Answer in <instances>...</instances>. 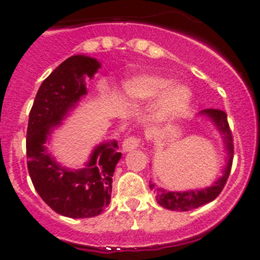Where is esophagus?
<instances>
[{"instance_id": "34e87169", "label": "esophagus", "mask_w": 260, "mask_h": 260, "mask_svg": "<svg viewBox=\"0 0 260 260\" xmlns=\"http://www.w3.org/2000/svg\"><path fill=\"white\" fill-rule=\"evenodd\" d=\"M141 143V138L138 137V136H131V137L125 138L124 141H123L122 143V148L124 152H128V151H133L135 148H137L138 146H140Z\"/></svg>"}]
</instances>
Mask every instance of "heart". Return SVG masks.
Listing matches in <instances>:
<instances>
[{
	"label": "heart",
	"mask_w": 260,
	"mask_h": 260,
	"mask_svg": "<svg viewBox=\"0 0 260 260\" xmlns=\"http://www.w3.org/2000/svg\"><path fill=\"white\" fill-rule=\"evenodd\" d=\"M169 86V81L158 77L135 78L125 84V91L135 99H149L158 95ZM191 91L186 85L179 84L165 91L161 101L162 112L165 114H181L188 106Z\"/></svg>",
	"instance_id": "heart-1"
}]
</instances>
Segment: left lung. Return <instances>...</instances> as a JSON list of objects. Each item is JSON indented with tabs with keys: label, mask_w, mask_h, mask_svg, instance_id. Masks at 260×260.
Segmentation results:
<instances>
[{
	"label": "left lung",
	"mask_w": 260,
	"mask_h": 260,
	"mask_svg": "<svg viewBox=\"0 0 260 260\" xmlns=\"http://www.w3.org/2000/svg\"><path fill=\"white\" fill-rule=\"evenodd\" d=\"M203 114H206L210 117L212 122L216 124L220 132L224 136L225 145H226L228 154H229V159H228V166L224 170V175L220 177L219 180L215 182L214 186L208 188H203V190H195V191H183V192H170V191L164 190L154 186V183L149 182V188L153 190L156 193V200L162 208L169 209V210L174 211H188L192 209L200 208V206L205 205V204L210 203L215 200L220 192L224 188L225 183H226L228 177L230 175V170H232L233 164V154H234V145H233V135L232 129L228 123V115L224 111L220 109H205L201 112Z\"/></svg>",
	"instance_id": "obj_1"
}]
</instances>
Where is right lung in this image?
Masks as SVG:
<instances>
[{"label":"right lung","instance_id":"1","mask_svg":"<svg viewBox=\"0 0 260 260\" xmlns=\"http://www.w3.org/2000/svg\"><path fill=\"white\" fill-rule=\"evenodd\" d=\"M101 64L74 55L43 81L28 114L26 133L27 170L34 187L55 212L73 219L93 217L109 205L112 177L122 153L117 142L98 146L86 169L70 171L59 166L46 151V140L69 109L86 94L84 75L93 77Z\"/></svg>","mask_w":260,"mask_h":260}]
</instances>
